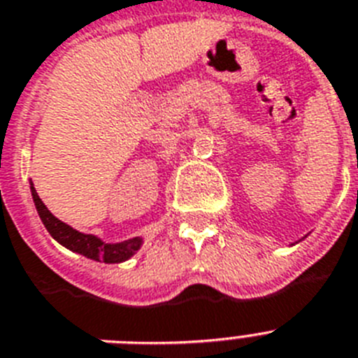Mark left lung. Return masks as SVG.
<instances>
[{"label":"left lung","instance_id":"obj_1","mask_svg":"<svg viewBox=\"0 0 358 358\" xmlns=\"http://www.w3.org/2000/svg\"><path fill=\"white\" fill-rule=\"evenodd\" d=\"M304 238H306V236H304Z\"/></svg>","mask_w":358,"mask_h":358}]
</instances>
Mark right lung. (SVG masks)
<instances>
[{
    "instance_id": "obj_1",
    "label": "right lung",
    "mask_w": 358,
    "mask_h": 358,
    "mask_svg": "<svg viewBox=\"0 0 358 358\" xmlns=\"http://www.w3.org/2000/svg\"><path fill=\"white\" fill-rule=\"evenodd\" d=\"M31 193L32 200H34L36 211L40 215L41 222L47 227V231L50 233L56 242L63 245V248L71 249L74 253L83 255V257L96 260V262H105V264H122L125 260L138 253V249L142 248L143 238L142 236H134V238L123 240V242H103L100 236L96 235H87L82 231H76L74 227H71L69 224L62 222L59 218L52 215V213L47 209L41 198L36 193L34 184L31 182Z\"/></svg>"
}]
</instances>
